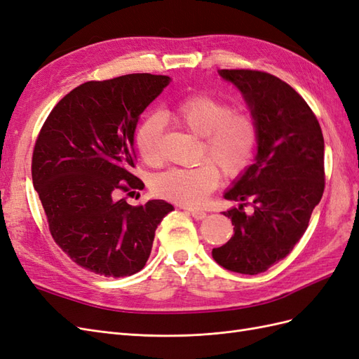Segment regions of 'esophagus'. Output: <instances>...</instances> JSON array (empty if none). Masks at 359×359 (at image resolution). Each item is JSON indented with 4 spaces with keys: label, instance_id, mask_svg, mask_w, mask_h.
I'll return each instance as SVG.
<instances>
[{
    "label": "esophagus",
    "instance_id": "esophagus-1",
    "mask_svg": "<svg viewBox=\"0 0 359 359\" xmlns=\"http://www.w3.org/2000/svg\"><path fill=\"white\" fill-rule=\"evenodd\" d=\"M189 214L193 217V219L196 220H203L206 217V212L202 210H189Z\"/></svg>",
    "mask_w": 359,
    "mask_h": 359
}]
</instances>
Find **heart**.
Here are the masks:
<instances>
[{"label":"heart","mask_w":359,"mask_h":359,"mask_svg":"<svg viewBox=\"0 0 359 359\" xmlns=\"http://www.w3.org/2000/svg\"><path fill=\"white\" fill-rule=\"evenodd\" d=\"M169 116L201 139L198 157L206 160L194 168H173L160 173L153 182L157 196L187 206L201 205L217 187L219 167L227 178H235L250 166L257 144L255 116L244 107H231L210 95H193L180 102ZM163 121L147 116L135 133L139 156L151 166L163 160Z\"/></svg>","instance_id":"b5f03b06"}]
</instances>
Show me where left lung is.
Instances as JSON below:
<instances>
[{"instance_id":"left-lung-1","label":"left lung","mask_w":359,"mask_h":359,"mask_svg":"<svg viewBox=\"0 0 359 359\" xmlns=\"http://www.w3.org/2000/svg\"><path fill=\"white\" fill-rule=\"evenodd\" d=\"M219 73L243 93L256 119L257 156L224 193L240 202L223 212L235 233L212 248V257L233 273L255 276L286 257L307 231L325 189L323 135L307 102L277 76L248 69Z\"/></svg>"}]
</instances>
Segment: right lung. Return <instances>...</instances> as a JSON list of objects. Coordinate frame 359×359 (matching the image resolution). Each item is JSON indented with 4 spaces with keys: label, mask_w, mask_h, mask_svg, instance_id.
I'll return each mask as SVG.
<instances>
[{
    "label": "right lung",
    "mask_w": 359,
    "mask_h": 359,
    "mask_svg": "<svg viewBox=\"0 0 359 359\" xmlns=\"http://www.w3.org/2000/svg\"><path fill=\"white\" fill-rule=\"evenodd\" d=\"M169 82V76L149 73L85 82L55 104L37 136L31 175L50 235L94 274L139 273L157 226L173 210L165 201L132 206L116 199L119 191L142 190L132 173L135 130Z\"/></svg>",
    "instance_id": "add662e5"
}]
</instances>
